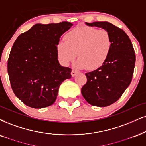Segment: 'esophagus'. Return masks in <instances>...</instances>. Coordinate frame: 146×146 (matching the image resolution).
<instances>
[{"label":"esophagus","mask_w":146,"mask_h":146,"mask_svg":"<svg viewBox=\"0 0 146 146\" xmlns=\"http://www.w3.org/2000/svg\"><path fill=\"white\" fill-rule=\"evenodd\" d=\"M77 73H78V72H77L76 70H72L71 74H72V77H74V76H76V74Z\"/></svg>","instance_id":"obj_1"}]
</instances>
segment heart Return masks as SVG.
Listing matches in <instances>:
<instances>
[{
	"instance_id": "b5f03b06",
	"label": "heart",
	"mask_w": 146,
	"mask_h": 146,
	"mask_svg": "<svg viewBox=\"0 0 146 146\" xmlns=\"http://www.w3.org/2000/svg\"><path fill=\"white\" fill-rule=\"evenodd\" d=\"M65 41L57 46V54L60 62L67 66L76 57V67L94 70L104 66L112 47L110 32L94 27L79 26L64 36Z\"/></svg>"
}]
</instances>
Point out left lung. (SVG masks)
<instances>
[{
  "label": "left lung",
  "mask_w": 146,
  "mask_h": 146,
  "mask_svg": "<svg viewBox=\"0 0 146 146\" xmlns=\"http://www.w3.org/2000/svg\"><path fill=\"white\" fill-rule=\"evenodd\" d=\"M108 30L112 47L103 66L86 73L87 81L81 89L88 103L98 107L110 106L119 99L129 87L135 64V55L131 41L125 31L108 21L85 22Z\"/></svg>",
  "instance_id": "1"
}]
</instances>
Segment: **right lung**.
<instances>
[{
	"instance_id": "add662e5",
	"label": "right lung",
	"mask_w": 146,
	"mask_h": 146,
	"mask_svg": "<svg viewBox=\"0 0 146 146\" xmlns=\"http://www.w3.org/2000/svg\"><path fill=\"white\" fill-rule=\"evenodd\" d=\"M72 25L68 21L37 23L14 42L7 70L13 91L26 106L42 108L52 105L60 84L72 77V70L59 64L57 45Z\"/></svg>"
}]
</instances>
